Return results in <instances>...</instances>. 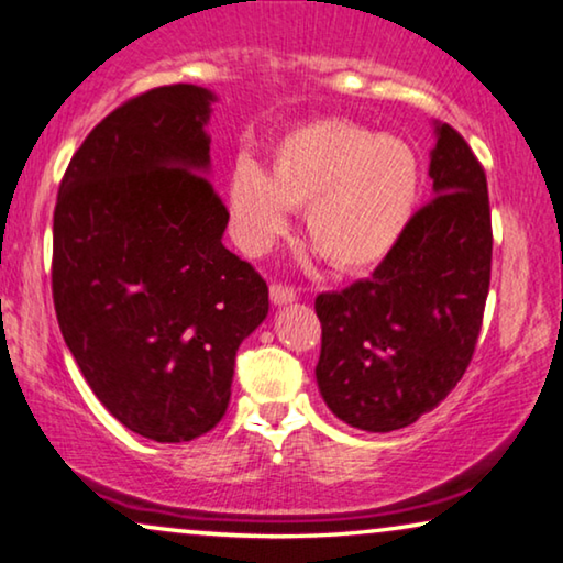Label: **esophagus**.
Instances as JSON below:
<instances>
[{
  "mask_svg": "<svg viewBox=\"0 0 563 563\" xmlns=\"http://www.w3.org/2000/svg\"><path fill=\"white\" fill-rule=\"evenodd\" d=\"M271 300L275 306H283V303H292L296 300V290L290 288V285H283V283H273L271 285Z\"/></svg>",
  "mask_w": 563,
  "mask_h": 563,
  "instance_id": "esophagus-1",
  "label": "esophagus"
}]
</instances>
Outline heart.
Returning <instances> with one entry per match:
<instances>
[{
    "mask_svg": "<svg viewBox=\"0 0 563 563\" xmlns=\"http://www.w3.org/2000/svg\"><path fill=\"white\" fill-rule=\"evenodd\" d=\"M421 184V157L408 140L327 117L285 132L267 173L236 163L227 203L247 252H265L285 234L288 209H306L311 247L336 271L362 273L398 247Z\"/></svg>",
    "mask_w": 563,
    "mask_h": 563,
    "instance_id": "b5f03b06",
    "label": "heart"
}]
</instances>
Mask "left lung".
Returning a JSON list of instances; mask_svg holds the SVG:
<instances>
[{
  "instance_id": "left-lung-1",
  "label": "left lung",
  "mask_w": 563,
  "mask_h": 563,
  "mask_svg": "<svg viewBox=\"0 0 563 563\" xmlns=\"http://www.w3.org/2000/svg\"><path fill=\"white\" fill-rule=\"evenodd\" d=\"M433 199L372 278L316 298V383L354 429H406L454 390L477 344L493 267L487 176L454 126L437 124Z\"/></svg>"
}]
</instances>
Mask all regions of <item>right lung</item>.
I'll use <instances>...</instances> for the list:
<instances>
[{
	"mask_svg": "<svg viewBox=\"0 0 563 563\" xmlns=\"http://www.w3.org/2000/svg\"><path fill=\"white\" fill-rule=\"evenodd\" d=\"M211 91L157 86L70 157L53 213V303L93 395L140 437L180 443L227 413L234 357L267 285L221 244L209 170Z\"/></svg>",
	"mask_w": 563,
	"mask_h": 563,
	"instance_id": "right-lung-1",
	"label": "right lung"
}]
</instances>
